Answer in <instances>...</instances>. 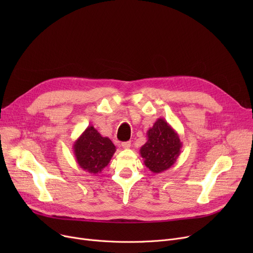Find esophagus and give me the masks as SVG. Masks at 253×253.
Returning a JSON list of instances; mask_svg holds the SVG:
<instances>
[{
    "label": "esophagus",
    "mask_w": 253,
    "mask_h": 253,
    "mask_svg": "<svg viewBox=\"0 0 253 253\" xmlns=\"http://www.w3.org/2000/svg\"><path fill=\"white\" fill-rule=\"evenodd\" d=\"M131 147V141H124L122 142V148L123 149H129Z\"/></svg>",
    "instance_id": "obj_1"
}]
</instances>
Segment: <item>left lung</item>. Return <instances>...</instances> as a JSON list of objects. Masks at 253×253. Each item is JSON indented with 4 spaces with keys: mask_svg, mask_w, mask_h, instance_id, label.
Instances as JSON below:
<instances>
[{
    "mask_svg": "<svg viewBox=\"0 0 253 253\" xmlns=\"http://www.w3.org/2000/svg\"><path fill=\"white\" fill-rule=\"evenodd\" d=\"M148 141L139 150L143 163L154 173L166 171L176 162L182 142L177 132L159 118L148 132Z\"/></svg>",
    "mask_w": 253,
    "mask_h": 253,
    "instance_id": "1",
    "label": "left lung"
}]
</instances>
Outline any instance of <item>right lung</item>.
Here are the masks:
<instances>
[{
    "mask_svg": "<svg viewBox=\"0 0 253 253\" xmlns=\"http://www.w3.org/2000/svg\"><path fill=\"white\" fill-rule=\"evenodd\" d=\"M73 149L78 165L91 174L100 173L116 152L112 140L103 137L92 125L78 137Z\"/></svg>",
    "mask_w": 253,
    "mask_h": 253,
    "instance_id": "add662e5",
    "label": "right lung"
}]
</instances>
